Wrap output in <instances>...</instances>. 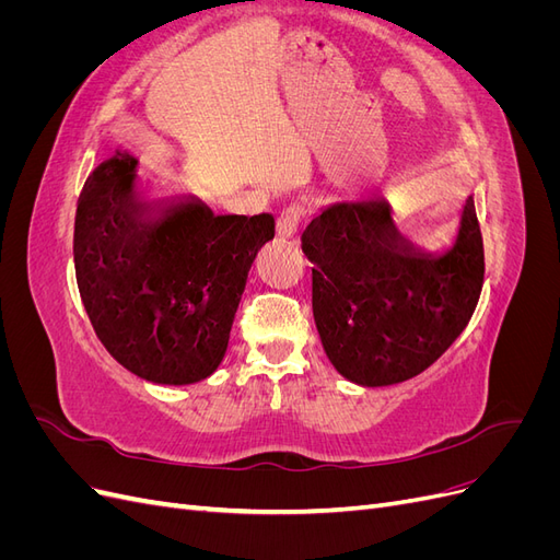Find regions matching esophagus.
<instances>
[{
    "label": "esophagus",
    "instance_id": "34e87169",
    "mask_svg": "<svg viewBox=\"0 0 560 560\" xmlns=\"http://www.w3.org/2000/svg\"><path fill=\"white\" fill-rule=\"evenodd\" d=\"M301 219H303V208L301 206L284 208L278 217V235H280V238H292V235L299 229V224H301Z\"/></svg>",
    "mask_w": 560,
    "mask_h": 560
}]
</instances>
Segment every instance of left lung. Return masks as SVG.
I'll return each mask as SVG.
<instances>
[{
    "label": "left lung",
    "mask_w": 560,
    "mask_h": 560,
    "mask_svg": "<svg viewBox=\"0 0 560 560\" xmlns=\"http://www.w3.org/2000/svg\"><path fill=\"white\" fill-rule=\"evenodd\" d=\"M313 264V315L343 378L381 387L418 376L463 334L483 284V241L467 196L453 245L406 241L383 198L322 210L301 235Z\"/></svg>",
    "instance_id": "8db88e82"
}]
</instances>
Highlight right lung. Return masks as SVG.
<instances>
[{
  "label": "right lung",
  "mask_w": 560,
  "mask_h": 560,
  "mask_svg": "<svg viewBox=\"0 0 560 560\" xmlns=\"http://www.w3.org/2000/svg\"><path fill=\"white\" fill-rule=\"evenodd\" d=\"M138 159L116 151L83 184L74 268L91 325L112 358L159 385L214 374L273 214H214L198 198L144 200Z\"/></svg>",
  "instance_id": "right-lung-1"
}]
</instances>
